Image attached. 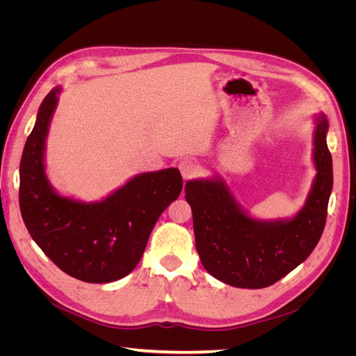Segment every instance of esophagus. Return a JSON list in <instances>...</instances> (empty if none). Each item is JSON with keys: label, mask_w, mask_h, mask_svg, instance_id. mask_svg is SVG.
Instances as JSON below:
<instances>
[{"label": "esophagus", "mask_w": 356, "mask_h": 356, "mask_svg": "<svg viewBox=\"0 0 356 356\" xmlns=\"http://www.w3.org/2000/svg\"><path fill=\"white\" fill-rule=\"evenodd\" d=\"M178 168H179L181 175H182V178H184V179L193 178V177H195V175L197 174V172H199V165L196 163L195 160H191V159L181 160Z\"/></svg>", "instance_id": "34e87169"}]
</instances>
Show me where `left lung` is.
Wrapping results in <instances>:
<instances>
[{"instance_id":"1","label":"left lung","mask_w":356,"mask_h":356,"mask_svg":"<svg viewBox=\"0 0 356 356\" xmlns=\"http://www.w3.org/2000/svg\"><path fill=\"white\" fill-rule=\"evenodd\" d=\"M328 120L315 115L314 163L309 196L293 218L251 217L225 181L213 175L187 181L196 250L207 272L238 288L270 286L303 263L315 250L327 221L332 190V159L327 145Z\"/></svg>"}]
</instances>
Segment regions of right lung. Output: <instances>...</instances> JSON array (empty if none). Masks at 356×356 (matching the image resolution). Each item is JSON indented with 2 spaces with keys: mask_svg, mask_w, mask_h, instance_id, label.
<instances>
[{
  "mask_svg": "<svg viewBox=\"0 0 356 356\" xmlns=\"http://www.w3.org/2000/svg\"><path fill=\"white\" fill-rule=\"evenodd\" d=\"M60 88L41 102L20 160L19 204L31 238L62 272L114 282L141 260L154 224L182 190L177 168L144 172L98 202L62 196L46 175V139Z\"/></svg>",
  "mask_w": 356,
  "mask_h": 356,
  "instance_id": "1",
  "label": "right lung"
}]
</instances>
